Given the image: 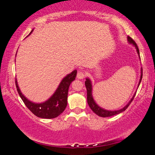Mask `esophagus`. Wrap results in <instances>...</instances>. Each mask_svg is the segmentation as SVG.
Masks as SVG:
<instances>
[{
  "instance_id": "34e87169",
  "label": "esophagus",
  "mask_w": 155,
  "mask_h": 155,
  "mask_svg": "<svg viewBox=\"0 0 155 155\" xmlns=\"http://www.w3.org/2000/svg\"><path fill=\"white\" fill-rule=\"evenodd\" d=\"M84 76H85V74L82 71H78V75H77V78L78 79H83L84 78Z\"/></svg>"
}]
</instances>
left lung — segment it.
<instances>
[{
  "label": "left lung",
  "instance_id": "obj_1",
  "mask_svg": "<svg viewBox=\"0 0 155 155\" xmlns=\"http://www.w3.org/2000/svg\"><path fill=\"white\" fill-rule=\"evenodd\" d=\"M128 43L132 44L133 45L135 46V48H136L137 53V54H138L139 58H140L139 49L136 43H135V42L133 41L130 37H128ZM142 78H143V70L141 68V75H140V78L138 86L140 85V84ZM84 84H85V87L87 89V103H88L89 107H90V109L92 110L93 112H94L97 115H98L99 116H101V117H109V116L116 115V114H118L121 113L123 111H124L128 107V106L130 105V104L132 102L133 99H134V97L135 96V94H136V93H135L134 95H133L132 97V99H130V101H129V102L127 104L124 108H122V109H120L119 110H116V111H109V110H106L104 109H103V108L100 107L96 102H95L94 99L93 98V96H92V82H91V80L89 79V78H86V81L84 82Z\"/></svg>",
  "mask_w": 155,
  "mask_h": 155
}]
</instances>
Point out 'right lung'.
I'll use <instances>...</instances> for the list:
<instances>
[{
	"label": "right lung",
	"instance_id": "right-lung-1",
	"mask_svg": "<svg viewBox=\"0 0 155 155\" xmlns=\"http://www.w3.org/2000/svg\"><path fill=\"white\" fill-rule=\"evenodd\" d=\"M33 29L29 35H30ZM76 75H77V71L75 70L71 73L63 78L52 96L42 103H35L27 99L21 92L17 79L15 80V84L18 94L26 107L37 117L50 119L58 116L66 108L68 93L70 84L73 80H75Z\"/></svg>",
	"mask_w": 155,
	"mask_h": 155
}]
</instances>
